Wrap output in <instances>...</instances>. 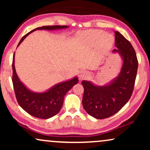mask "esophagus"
<instances>
[{
	"label": "esophagus",
	"mask_w": 150,
	"mask_h": 150,
	"mask_svg": "<svg viewBox=\"0 0 150 150\" xmlns=\"http://www.w3.org/2000/svg\"><path fill=\"white\" fill-rule=\"evenodd\" d=\"M87 76H89V74L86 72V71H83V72L81 73V75H80V79L83 80L87 78Z\"/></svg>",
	"instance_id": "obj_1"
}]
</instances>
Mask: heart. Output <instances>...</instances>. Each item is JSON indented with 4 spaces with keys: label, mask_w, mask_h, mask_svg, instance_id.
I'll use <instances>...</instances> for the list:
<instances>
[{
    "label": "heart",
    "mask_w": 150,
    "mask_h": 150,
    "mask_svg": "<svg viewBox=\"0 0 150 150\" xmlns=\"http://www.w3.org/2000/svg\"><path fill=\"white\" fill-rule=\"evenodd\" d=\"M85 37L90 42L94 44L100 42L102 46L108 47L112 44L113 38L110 35L104 34L102 30H91L85 33Z\"/></svg>",
    "instance_id": "1"
}]
</instances>
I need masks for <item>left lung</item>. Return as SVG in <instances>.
I'll return each mask as SVG.
<instances>
[{
    "mask_svg": "<svg viewBox=\"0 0 150 150\" xmlns=\"http://www.w3.org/2000/svg\"><path fill=\"white\" fill-rule=\"evenodd\" d=\"M114 52L123 58L122 70L109 85L98 87L89 81H82L84 87L83 105L90 115L96 119H105L122 109L132 96L136 80L138 60L132 44L120 33L115 31Z\"/></svg>",
    "mask_w": 150,
    "mask_h": 150,
    "instance_id": "obj_1",
    "label": "left lung"
}]
</instances>
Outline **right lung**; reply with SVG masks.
Returning a JSON list of instances; mask_svg holds the SVG:
<instances>
[{"label":"right lung","mask_w":150,"mask_h":150,"mask_svg":"<svg viewBox=\"0 0 150 150\" xmlns=\"http://www.w3.org/2000/svg\"><path fill=\"white\" fill-rule=\"evenodd\" d=\"M68 27L67 26H44L37 28L31 30L20 41L18 46L24 40L28 35L36 30H54L61 29ZM14 53L12 62V82H13L14 92L16 100L19 105L30 115L40 119H48L54 116L60 111L63 106L64 96L71 87L78 83L79 79L77 77L74 78L69 81L57 84L54 87L44 93H34L28 90L18 79L14 66Z\"/></svg>","instance_id":"add662e5"}]
</instances>
